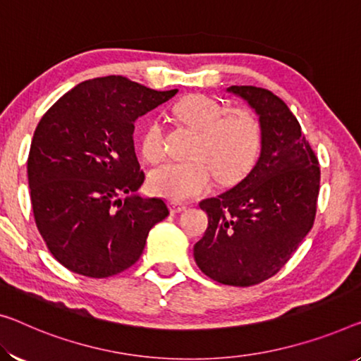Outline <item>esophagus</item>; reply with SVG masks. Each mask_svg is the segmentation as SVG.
Returning a JSON list of instances; mask_svg holds the SVG:
<instances>
[{
    "label": "esophagus",
    "instance_id": "1",
    "mask_svg": "<svg viewBox=\"0 0 361 361\" xmlns=\"http://www.w3.org/2000/svg\"><path fill=\"white\" fill-rule=\"evenodd\" d=\"M169 208H171V213H174V214H177V213H182V212H185V209H187L185 204H182V203H174V202H171V203H169Z\"/></svg>",
    "mask_w": 361,
    "mask_h": 361
}]
</instances>
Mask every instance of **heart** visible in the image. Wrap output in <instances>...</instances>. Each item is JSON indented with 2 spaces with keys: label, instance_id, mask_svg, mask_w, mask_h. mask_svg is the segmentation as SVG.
<instances>
[{
  "label": "heart",
  "instance_id": "1",
  "mask_svg": "<svg viewBox=\"0 0 361 361\" xmlns=\"http://www.w3.org/2000/svg\"><path fill=\"white\" fill-rule=\"evenodd\" d=\"M174 116L197 130L187 161H168L148 174L157 195L182 202L204 193L218 174L232 182L252 168L262 145V126L250 109H227L212 97L190 95L176 103ZM142 157L157 163L164 154L163 126L157 118L143 123L138 137Z\"/></svg>",
  "mask_w": 361,
  "mask_h": 361
}]
</instances>
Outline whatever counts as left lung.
Segmentation results:
<instances>
[{
	"mask_svg": "<svg viewBox=\"0 0 361 361\" xmlns=\"http://www.w3.org/2000/svg\"><path fill=\"white\" fill-rule=\"evenodd\" d=\"M227 92L258 116L262 148L237 185L200 202L208 229L193 247V258L219 284L248 287L274 276L313 227L319 166L279 97L252 85H232Z\"/></svg>",
	"mask_w": 361,
	"mask_h": 361,
	"instance_id": "left-lung-1",
	"label": "left lung"
}]
</instances>
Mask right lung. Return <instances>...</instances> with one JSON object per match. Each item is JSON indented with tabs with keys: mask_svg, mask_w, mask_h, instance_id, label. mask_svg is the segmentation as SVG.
Wrapping results in <instances>:
<instances>
[{
	"mask_svg": "<svg viewBox=\"0 0 361 361\" xmlns=\"http://www.w3.org/2000/svg\"><path fill=\"white\" fill-rule=\"evenodd\" d=\"M176 93L98 77L61 97L38 123L27 159L33 216L48 250L72 273H123L169 214L164 200L138 193L145 174L134 123Z\"/></svg>",
	"mask_w": 361,
	"mask_h": 361,
	"instance_id": "1",
	"label": "right lung"
}]
</instances>
